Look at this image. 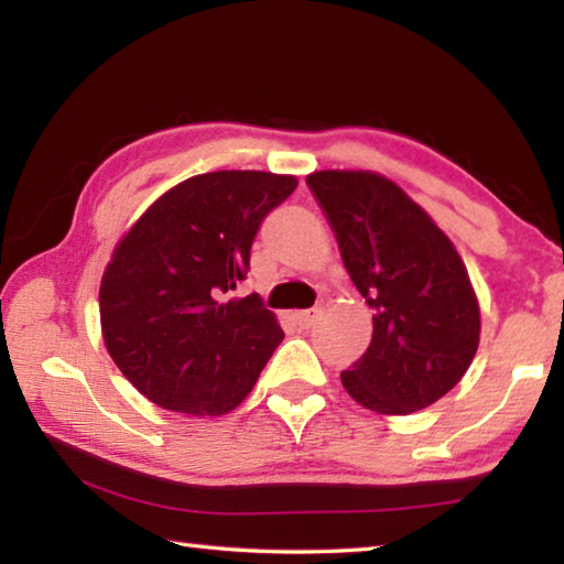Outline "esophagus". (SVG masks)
Here are the masks:
<instances>
[{"instance_id":"obj_1","label":"esophagus","mask_w":564,"mask_h":564,"mask_svg":"<svg viewBox=\"0 0 564 564\" xmlns=\"http://www.w3.org/2000/svg\"><path fill=\"white\" fill-rule=\"evenodd\" d=\"M295 321H299V325H301V327H311V325L317 321V311L313 308V311H301V313H295Z\"/></svg>"}]
</instances>
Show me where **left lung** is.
Returning a JSON list of instances; mask_svg holds the SVG:
<instances>
[{"label":"left lung","instance_id":"8db88e82","mask_svg":"<svg viewBox=\"0 0 564 564\" xmlns=\"http://www.w3.org/2000/svg\"><path fill=\"white\" fill-rule=\"evenodd\" d=\"M372 315V343L343 387L377 414H412L442 399L474 362L480 308L452 239L377 172L305 177Z\"/></svg>","mask_w":564,"mask_h":564}]
</instances>
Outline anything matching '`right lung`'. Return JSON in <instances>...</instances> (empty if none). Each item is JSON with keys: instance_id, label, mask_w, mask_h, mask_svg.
Masks as SVG:
<instances>
[{"instance_id": "obj_1", "label": "right lung", "mask_w": 564, "mask_h": 564, "mask_svg": "<svg viewBox=\"0 0 564 564\" xmlns=\"http://www.w3.org/2000/svg\"><path fill=\"white\" fill-rule=\"evenodd\" d=\"M293 175L219 170L167 189L112 249L100 281L108 355L150 402L219 416L247 397L283 330L256 293L227 299L249 271L265 214Z\"/></svg>"}]
</instances>
